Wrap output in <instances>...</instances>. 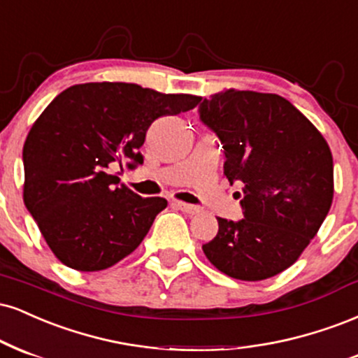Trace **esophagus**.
<instances>
[{"label": "esophagus", "instance_id": "esophagus-1", "mask_svg": "<svg viewBox=\"0 0 358 358\" xmlns=\"http://www.w3.org/2000/svg\"><path fill=\"white\" fill-rule=\"evenodd\" d=\"M172 206H174V208H178V209H180V211L182 213H186V214H197L201 211L199 208H197V206H192V204H187V203H182V201H174V203H172Z\"/></svg>", "mask_w": 358, "mask_h": 358}]
</instances>
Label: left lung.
<instances>
[{"label": "left lung", "mask_w": 358, "mask_h": 358, "mask_svg": "<svg viewBox=\"0 0 358 358\" xmlns=\"http://www.w3.org/2000/svg\"><path fill=\"white\" fill-rule=\"evenodd\" d=\"M201 120L221 138L229 182L243 184L245 220L217 217L206 258L231 278H271L300 258L334 201V159L320 130L283 96L217 92Z\"/></svg>", "instance_id": "left-lung-1"}]
</instances>
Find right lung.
<instances>
[{
	"label": "right lung",
	"instance_id": "obj_1",
	"mask_svg": "<svg viewBox=\"0 0 358 358\" xmlns=\"http://www.w3.org/2000/svg\"><path fill=\"white\" fill-rule=\"evenodd\" d=\"M199 102L137 83L92 82L66 88L41 112L23 145V201L63 264L107 270L141 245L167 201L132 192L113 167L142 164L150 124Z\"/></svg>",
	"mask_w": 358,
	"mask_h": 358
}]
</instances>
